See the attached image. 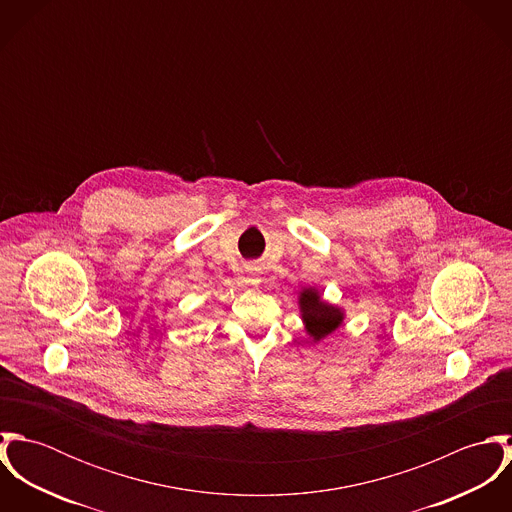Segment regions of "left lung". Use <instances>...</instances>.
<instances>
[{
    "instance_id": "8db88e82",
    "label": "left lung",
    "mask_w": 512,
    "mask_h": 512,
    "mask_svg": "<svg viewBox=\"0 0 512 512\" xmlns=\"http://www.w3.org/2000/svg\"><path fill=\"white\" fill-rule=\"evenodd\" d=\"M299 311L307 335L317 343L341 327L345 313L341 307L327 303L315 288L299 292Z\"/></svg>"
}]
</instances>
